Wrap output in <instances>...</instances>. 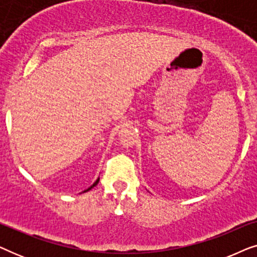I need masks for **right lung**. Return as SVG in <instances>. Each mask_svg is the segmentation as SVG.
I'll return each mask as SVG.
<instances>
[{
    "label": "right lung",
    "instance_id": "1",
    "mask_svg": "<svg viewBox=\"0 0 257 257\" xmlns=\"http://www.w3.org/2000/svg\"><path fill=\"white\" fill-rule=\"evenodd\" d=\"M98 181H99V179H98V180H97V181H96V182H94V184H93V185H92V186H91V187H90V188H87V189H86V191H85V192H87V191H90V189H91V188H93V187H94V186H96V185H97V184H98Z\"/></svg>",
    "mask_w": 257,
    "mask_h": 257
}]
</instances>
